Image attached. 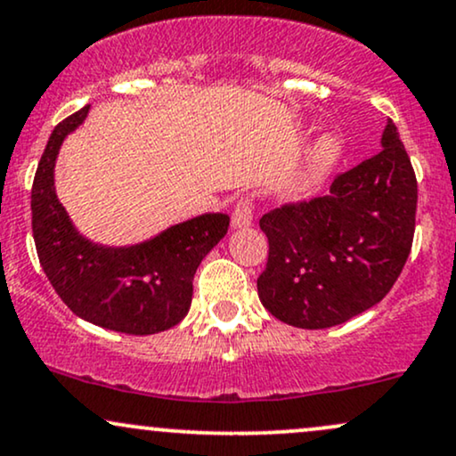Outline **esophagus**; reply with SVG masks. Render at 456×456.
Wrapping results in <instances>:
<instances>
[{"label":"esophagus","instance_id":"34e87169","mask_svg":"<svg viewBox=\"0 0 456 456\" xmlns=\"http://www.w3.org/2000/svg\"><path fill=\"white\" fill-rule=\"evenodd\" d=\"M233 229H246L252 224V204L248 197H242L232 212Z\"/></svg>","mask_w":456,"mask_h":456}]
</instances>
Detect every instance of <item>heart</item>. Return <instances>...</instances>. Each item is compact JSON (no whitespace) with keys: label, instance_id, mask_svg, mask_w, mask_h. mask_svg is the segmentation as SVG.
Returning a JSON list of instances; mask_svg holds the SVG:
<instances>
[{"label":"heart","instance_id":"heart-1","mask_svg":"<svg viewBox=\"0 0 456 456\" xmlns=\"http://www.w3.org/2000/svg\"><path fill=\"white\" fill-rule=\"evenodd\" d=\"M339 157H342V140L338 135L325 134L312 142L308 151H305L304 161H301L299 172L295 174L293 184H290L293 193H312L331 174V169L338 166Z\"/></svg>","mask_w":456,"mask_h":456}]
</instances>
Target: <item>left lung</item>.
I'll return each instance as SVG.
<instances>
[{
	"label": "left lung",
	"instance_id": "1",
	"mask_svg": "<svg viewBox=\"0 0 456 456\" xmlns=\"http://www.w3.org/2000/svg\"><path fill=\"white\" fill-rule=\"evenodd\" d=\"M419 186L388 120L382 151L339 174L329 195L263 214L270 242L256 281L265 310L299 329L342 325L393 289L412 250Z\"/></svg>",
	"mask_w": 456,
	"mask_h": 456
}]
</instances>
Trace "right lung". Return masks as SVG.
Masks as SVG:
<instances>
[{
	"instance_id": "1",
	"label": "right lung",
	"mask_w": 456,
	"mask_h": 456,
	"mask_svg": "<svg viewBox=\"0 0 456 456\" xmlns=\"http://www.w3.org/2000/svg\"><path fill=\"white\" fill-rule=\"evenodd\" d=\"M89 106L54 127L31 189L37 259L76 316L110 331L151 336L178 325L191 308L200 263L224 238L227 214H201L134 246H102L78 233L54 191V161Z\"/></svg>"
}]
</instances>
